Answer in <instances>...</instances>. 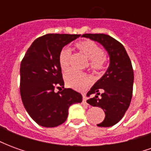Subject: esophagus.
Masks as SVG:
<instances>
[{
	"label": "esophagus",
	"instance_id": "obj_1",
	"mask_svg": "<svg viewBox=\"0 0 151 151\" xmlns=\"http://www.w3.org/2000/svg\"><path fill=\"white\" fill-rule=\"evenodd\" d=\"M86 96L85 95H82V102H83V104H87V102H86Z\"/></svg>",
	"mask_w": 151,
	"mask_h": 151
}]
</instances>
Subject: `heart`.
<instances>
[{
    "label": "heart",
    "instance_id": "b5f03b06",
    "mask_svg": "<svg viewBox=\"0 0 151 151\" xmlns=\"http://www.w3.org/2000/svg\"><path fill=\"white\" fill-rule=\"evenodd\" d=\"M78 49L90 60V67L93 70H100L104 68L105 58L104 52L97 43L91 40H85L77 43ZM70 63V49L63 47L59 54V65L63 71L69 69ZM66 85L77 91H85L91 85L92 79L86 73L69 71L65 75Z\"/></svg>",
    "mask_w": 151,
    "mask_h": 151
}]
</instances>
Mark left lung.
<instances>
[{
	"label": "left lung",
	"mask_w": 151,
	"mask_h": 151,
	"mask_svg": "<svg viewBox=\"0 0 151 151\" xmlns=\"http://www.w3.org/2000/svg\"><path fill=\"white\" fill-rule=\"evenodd\" d=\"M82 37L100 43L109 56L108 69L87 93L88 96L94 95L87 103L104 111V120L97 126L111 127L122 119L129 107L134 80L132 63L123 45L108 35L84 34Z\"/></svg>",
	"instance_id": "8db88e82"
}]
</instances>
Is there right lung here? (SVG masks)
<instances>
[{
  "label": "right lung",
  "instance_id": "right-lung-1",
  "mask_svg": "<svg viewBox=\"0 0 151 151\" xmlns=\"http://www.w3.org/2000/svg\"><path fill=\"white\" fill-rule=\"evenodd\" d=\"M81 35L47 34L38 38L28 48L20 66V93L30 116L41 126L52 128L67 119L69 108L82 101L73 89L54 91L65 83L59 65L64 47Z\"/></svg>",
  "mask_w": 151,
  "mask_h": 151
}]
</instances>
